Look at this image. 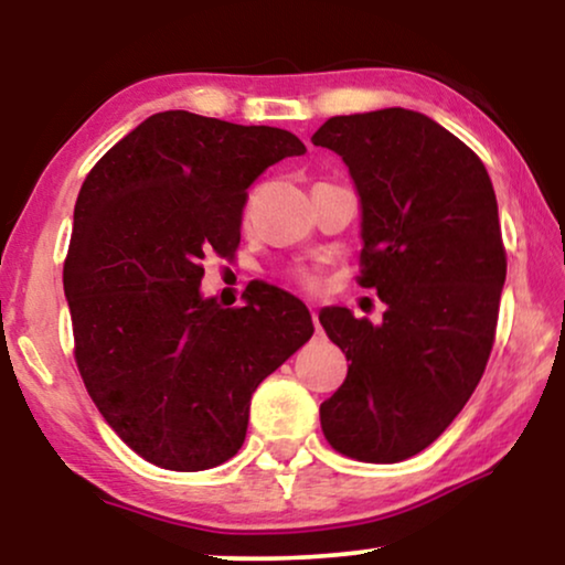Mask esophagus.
Wrapping results in <instances>:
<instances>
[{"label": "esophagus", "instance_id": "34e87169", "mask_svg": "<svg viewBox=\"0 0 565 565\" xmlns=\"http://www.w3.org/2000/svg\"><path fill=\"white\" fill-rule=\"evenodd\" d=\"M311 319H313V327H316V331H321V323H319V313H316V311H311Z\"/></svg>", "mask_w": 565, "mask_h": 565}]
</instances>
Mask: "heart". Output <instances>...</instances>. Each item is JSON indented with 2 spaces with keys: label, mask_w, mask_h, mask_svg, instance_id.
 Instances as JSON below:
<instances>
[{
  "label": "heart",
  "mask_w": 565,
  "mask_h": 565,
  "mask_svg": "<svg viewBox=\"0 0 565 565\" xmlns=\"http://www.w3.org/2000/svg\"><path fill=\"white\" fill-rule=\"evenodd\" d=\"M298 280L303 282V285H313V282H316V277H313L311 273H308V269H300V273H298Z\"/></svg>",
  "instance_id": "heart-1"
}]
</instances>
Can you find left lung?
Segmentation results:
<instances>
[{
  "mask_svg": "<svg viewBox=\"0 0 565 565\" xmlns=\"http://www.w3.org/2000/svg\"><path fill=\"white\" fill-rule=\"evenodd\" d=\"M311 141L350 169L358 282L385 303L381 323L342 306L319 313L352 360L321 429L347 458L398 462L450 427L489 362L507 280L497 195L460 138L404 107L337 115Z\"/></svg>",
  "mask_w": 565,
  "mask_h": 565,
  "instance_id": "8db88e82",
  "label": "left lung"
}]
</instances>
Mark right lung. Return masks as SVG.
Returning a JSON list of instances; mask_svg holds the SVG:
<instances>
[{
  "label": "right lung",
  "instance_id": "1",
  "mask_svg": "<svg viewBox=\"0 0 565 565\" xmlns=\"http://www.w3.org/2000/svg\"><path fill=\"white\" fill-rule=\"evenodd\" d=\"M306 146L290 130L167 110L84 180L64 262L74 358L122 443L167 470H207L244 445L252 393L313 334L282 290L242 308L203 298L200 262L242 238L246 188Z\"/></svg>",
  "mask_w": 565,
  "mask_h": 565
}]
</instances>
